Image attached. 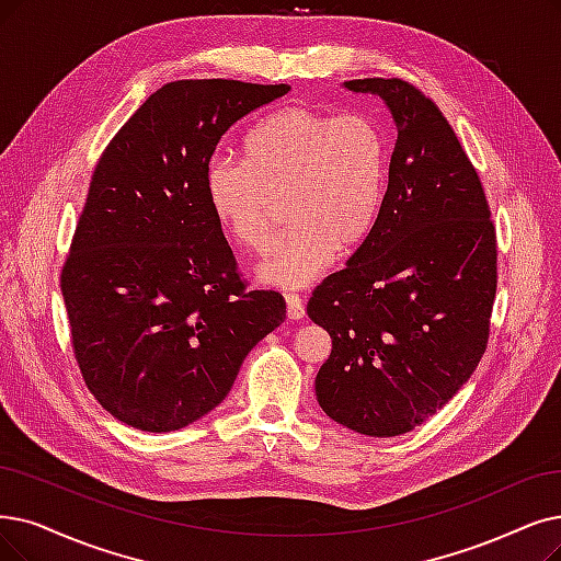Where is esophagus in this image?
Wrapping results in <instances>:
<instances>
[{
  "mask_svg": "<svg viewBox=\"0 0 561 561\" xmlns=\"http://www.w3.org/2000/svg\"><path fill=\"white\" fill-rule=\"evenodd\" d=\"M285 310L289 320H301L306 316V306L297 295H285Z\"/></svg>",
  "mask_w": 561,
  "mask_h": 561,
  "instance_id": "34e87169",
  "label": "esophagus"
}]
</instances>
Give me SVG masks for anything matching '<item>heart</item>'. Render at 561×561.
<instances>
[{
    "label": "heart",
    "mask_w": 561,
    "mask_h": 561,
    "mask_svg": "<svg viewBox=\"0 0 561 561\" xmlns=\"http://www.w3.org/2000/svg\"><path fill=\"white\" fill-rule=\"evenodd\" d=\"M389 145L364 112L287 105L243 138V163L214 159L205 188L214 218L243 249L262 253L274 237L276 203L287 234L257 264L255 276L299 289L373 230L387 191Z\"/></svg>",
    "instance_id": "obj_1"
}]
</instances>
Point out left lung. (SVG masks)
<instances>
[{
  "mask_svg": "<svg viewBox=\"0 0 561 561\" xmlns=\"http://www.w3.org/2000/svg\"><path fill=\"white\" fill-rule=\"evenodd\" d=\"M345 89L382 99L398 138L373 230L306 308L331 335L316 393L345 428L396 437L442 410L481 362L495 226L474 165L428 96L400 78Z\"/></svg>",
  "mask_w": 561,
  "mask_h": 561,
  "instance_id": "1",
  "label": "left lung"
}]
</instances>
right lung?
I'll list each match as a JSON object with an SVG mask.
<instances>
[{
  "label": "right lung",
  "instance_id": "1",
  "mask_svg": "<svg viewBox=\"0 0 561 561\" xmlns=\"http://www.w3.org/2000/svg\"><path fill=\"white\" fill-rule=\"evenodd\" d=\"M287 84L176 80L153 92L96 163L61 268L87 389L147 433H172L226 398L285 320L272 289H245L205 172L222 138Z\"/></svg>",
  "mask_w": 561,
  "mask_h": 561
}]
</instances>
